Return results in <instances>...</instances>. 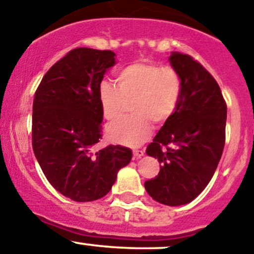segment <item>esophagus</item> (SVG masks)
Listing matches in <instances>:
<instances>
[{
	"mask_svg": "<svg viewBox=\"0 0 254 254\" xmlns=\"http://www.w3.org/2000/svg\"><path fill=\"white\" fill-rule=\"evenodd\" d=\"M132 153H134V156L136 158H140V157H142L143 155H145V152H143L142 150H134L132 151Z\"/></svg>",
	"mask_w": 254,
	"mask_h": 254,
	"instance_id": "esophagus-1",
	"label": "esophagus"
}]
</instances>
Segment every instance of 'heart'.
Listing matches in <instances>:
<instances>
[{
	"mask_svg": "<svg viewBox=\"0 0 254 254\" xmlns=\"http://www.w3.org/2000/svg\"><path fill=\"white\" fill-rule=\"evenodd\" d=\"M118 86L103 81L98 97L102 113L108 120L123 114L131 103L134 115L122 118L107 127L112 141L125 146H139L150 137L152 124H162L175 113L182 92L178 72L171 66L160 67L157 64H130L118 72Z\"/></svg>",
	"mask_w": 254,
	"mask_h": 254,
	"instance_id": "heart-1",
	"label": "heart"
}]
</instances>
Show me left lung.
Segmentation results:
<instances>
[{"label":"left lung","mask_w":254,"mask_h":254,"mask_svg":"<svg viewBox=\"0 0 254 254\" xmlns=\"http://www.w3.org/2000/svg\"><path fill=\"white\" fill-rule=\"evenodd\" d=\"M170 64L182 81L172 117L147 146L157 177L145 182L153 200L168 206L190 203L211 181L225 146L227 107L215 78L189 55L173 51Z\"/></svg>","instance_id":"left-lung-1"}]
</instances>
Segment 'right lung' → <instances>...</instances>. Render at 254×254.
I'll list each match as a JSON object with an SVG mask.
<instances>
[{
    "instance_id": "1",
    "label": "right lung",
    "mask_w": 254,
    "mask_h": 254,
    "mask_svg": "<svg viewBox=\"0 0 254 254\" xmlns=\"http://www.w3.org/2000/svg\"><path fill=\"white\" fill-rule=\"evenodd\" d=\"M117 64L111 50L77 48L45 73L33 103V151L49 183L71 200L93 201L109 193L132 152L120 145L94 151L102 139L98 89Z\"/></svg>"
}]
</instances>
